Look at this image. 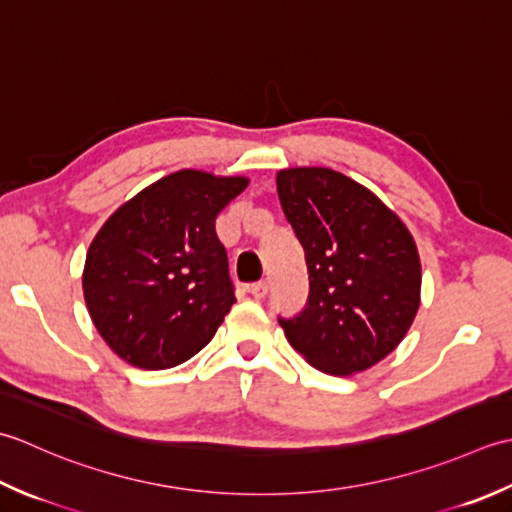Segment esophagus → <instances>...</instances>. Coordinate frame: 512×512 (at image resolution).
<instances>
[{
	"mask_svg": "<svg viewBox=\"0 0 512 512\" xmlns=\"http://www.w3.org/2000/svg\"><path fill=\"white\" fill-rule=\"evenodd\" d=\"M267 289H269V285L263 280V283L252 285V289H249V291H252L254 298H265V296H267Z\"/></svg>",
	"mask_w": 512,
	"mask_h": 512,
	"instance_id": "obj_1",
	"label": "esophagus"
}]
</instances>
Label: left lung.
Returning a JSON list of instances; mask_svg holds the SVG:
<instances>
[{
    "label": "left lung",
    "mask_w": 512,
    "mask_h": 512,
    "mask_svg": "<svg viewBox=\"0 0 512 512\" xmlns=\"http://www.w3.org/2000/svg\"><path fill=\"white\" fill-rule=\"evenodd\" d=\"M276 190L309 274L305 309L278 320L289 344L322 373L371 369L420 309L422 265L409 227L369 187L329 168L278 170Z\"/></svg>",
    "instance_id": "obj_1"
}]
</instances>
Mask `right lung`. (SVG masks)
I'll use <instances>...</instances> for the list:
<instances>
[{
	"label": "right lung",
	"mask_w": 512,
	"mask_h": 512,
	"mask_svg": "<svg viewBox=\"0 0 512 512\" xmlns=\"http://www.w3.org/2000/svg\"><path fill=\"white\" fill-rule=\"evenodd\" d=\"M247 185V176L179 170L101 225L81 287L92 325L121 360L170 369L214 338L236 302L214 221Z\"/></svg>",
	"instance_id": "1"
}]
</instances>
